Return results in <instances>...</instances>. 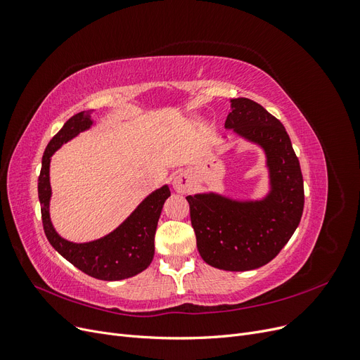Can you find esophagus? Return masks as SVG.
<instances>
[{"mask_svg":"<svg viewBox=\"0 0 360 360\" xmlns=\"http://www.w3.org/2000/svg\"><path fill=\"white\" fill-rule=\"evenodd\" d=\"M172 186H174V189H176L177 192L186 193L192 188V181H191V179H189V176H188L186 172H179V174H176V176H174Z\"/></svg>","mask_w":360,"mask_h":360,"instance_id":"1","label":"esophagus"}]
</instances>
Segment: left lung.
Listing matches in <instances>:
<instances>
[{"mask_svg": "<svg viewBox=\"0 0 360 360\" xmlns=\"http://www.w3.org/2000/svg\"><path fill=\"white\" fill-rule=\"evenodd\" d=\"M225 127L234 129L266 150L271 192L263 201L238 202L219 195L186 197L197 248L207 264L245 271L274 259L300 222L303 177L285 127L259 103L231 101Z\"/></svg>", "mask_w": 360, "mask_h": 360, "instance_id": "left-lung-1", "label": "left lung"}]
</instances>
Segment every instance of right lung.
Returning <instances> with one entry per match:
<instances>
[{"instance_id":"right-lung-1","label":"right lung","mask_w":360,"mask_h":360,"mask_svg":"<svg viewBox=\"0 0 360 360\" xmlns=\"http://www.w3.org/2000/svg\"><path fill=\"white\" fill-rule=\"evenodd\" d=\"M91 126L89 112L70 117L43 153L39 176V200L43 230L52 248L84 274L102 281H120L146 270L155 255V234L159 216L171 192L163 186L138 205L115 231L90 243H72L61 238L49 219V162L53 151Z\"/></svg>"}]
</instances>
